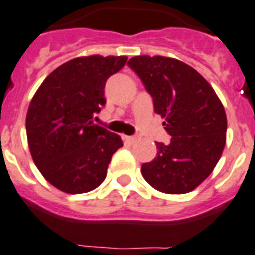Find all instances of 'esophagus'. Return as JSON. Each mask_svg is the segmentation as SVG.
<instances>
[{"label":"esophagus","mask_w":255,"mask_h":255,"mask_svg":"<svg viewBox=\"0 0 255 255\" xmlns=\"http://www.w3.org/2000/svg\"><path fill=\"white\" fill-rule=\"evenodd\" d=\"M123 138L127 142H129V144H133V142H136L138 140V137H136V136H124Z\"/></svg>","instance_id":"esophagus-1"}]
</instances>
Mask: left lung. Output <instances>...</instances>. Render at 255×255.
Returning a JSON list of instances; mask_svg holds the SVG:
<instances>
[{"label":"left lung","mask_w":255,"mask_h":255,"mask_svg":"<svg viewBox=\"0 0 255 255\" xmlns=\"http://www.w3.org/2000/svg\"><path fill=\"white\" fill-rule=\"evenodd\" d=\"M128 65L152 95L154 113L171 136L156 142L157 156L142 163L149 185L165 194H186L206 179L227 141V114L214 88L183 61L165 56H134Z\"/></svg>","instance_id":"8db88e82"}]
</instances>
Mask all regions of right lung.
I'll return each mask as SVG.
<instances>
[{"instance_id":"obj_1","label":"right lung","mask_w":255,"mask_h":255,"mask_svg":"<svg viewBox=\"0 0 255 255\" xmlns=\"http://www.w3.org/2000/svg\"><path fill=\"white\" fill-rule=\"evenodd\" d=\"M127 56H82L69 60L41 82L26 115L27 142L41 175L60 191L84 194L107 175L111 157L123 146L119 134L95 126L106 105L105 85Z\"/></svg>"}]
</instances>
